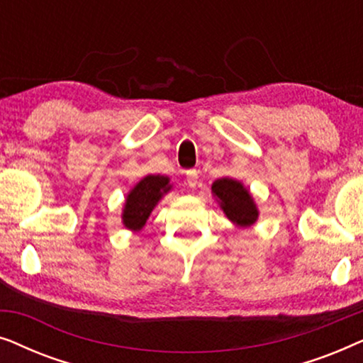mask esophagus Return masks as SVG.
I'll return each instance as SVG.
<instances>
[{"mask_svg": "<svg viewBox=\"0 0 363 363\" xmlns=\"http://www.w3.org/2000/svg\"><path fill=\"white\" fill-rule=\"evenodd\" d=\"M186 183L190 188H195L198 185V172L196 170L186 172Z\"/></svg>", "mask_w": 363, "mask_h": 363, "instance_id": "1", "label": "esophagus"}]
</instances>
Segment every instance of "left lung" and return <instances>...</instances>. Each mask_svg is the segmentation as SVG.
<instances>
[{
	"mask_svg": "<svg viewBox=\"0 0 363 363\" xmlns=\"http://www.w3.org/2000/svg\"><path fill=\"white\" fill-rule=\"evenodd\" d=\"M211 193L218 205L236 228H251L259 218V210L251 191L235 178L223 177L213 182Z\"/></svg>",
	"mask_w": 363,
	"mask_h": 363,
	"instance_id": "left-lung-1",
	"label": "left lung"
}]
</instances>
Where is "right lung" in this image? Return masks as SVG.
<instances>
[{
	"label": "right lung",
	"mask_w": 363,
	"mask_h": 363,
	"mask_svg": "<svg viewBox=\"0 0 363 363\" xmlns=\"http://www.w3.org/2000/svg\"><path fill=\"white\" fill-rule=\"evenodd\" d=\"M170 178L165 175H147L140 182L135 183L130 191L127 193L125 203L122 208V225L128 231H140L152 215L153 208L158 201L172 191Z\"/></svg>",
	"instance_id": "right-lung-1"
}]
</instances>
